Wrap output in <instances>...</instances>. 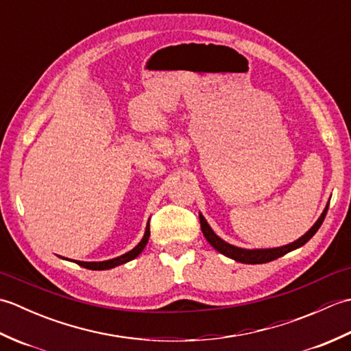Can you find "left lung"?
I'll return each mask as SVG.
<instances>
[{"instance_id": "obj_1", "label": "left lung", "mask_w": 351, "mask_h": 351, "mask_svg": "<svg viewBox=\"0 0 351 351\" xmlns=\"http://www.w3.org/2000/svg\"><path fill=\"white\" fill-rule=\"evenodd\" d=\"M327 210H329V205L326 206V210L323 211L322 217L317 220V223L314 226H312L306 234H304L299 240L291 243L288 245H283V247H278V249H258V250H247V249H240V247H235V245H230L226 241H223L221 238H219L213 232V229L208 225L206 220L204 219L202 214H199V220H200V228H202V232L206 238V241L210 243L213 247L223 253V255H226L228 258H232L238 263H243V264H265V263H270L273 259H278L280 256L285 255V253L294 250V249H299L302 247L303 244H306L312 237L315 235L317 230L319 229V226L323 225L324 217L327 214Z\"/></svg>"}]
</instances>
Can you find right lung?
<instances>
[{"instance_id":"obj_1","label":"right lung","mask_w":351,"mask_h":351,"mask_svg":"<svg viewBox=\"0 0 351 351\" xmlns=\"http://www.w3.org/2000/svg\"><path fill=\"white\" fill-rule=\"evenodd\" d=\"M149 235H151V230H149V221H147V226H146V232H145L143 240H141L131 252L125 253V255L119 256V258H114V259L102 261V263H83V261H75V263H77L78 265H81V267L88 268V270H108V268L117 267V265H121V264L128 263V261H131V259H134V258H137V256L140 255V253L143 252L145 245L147 244Z\"/></svg>"}]
</instances>
